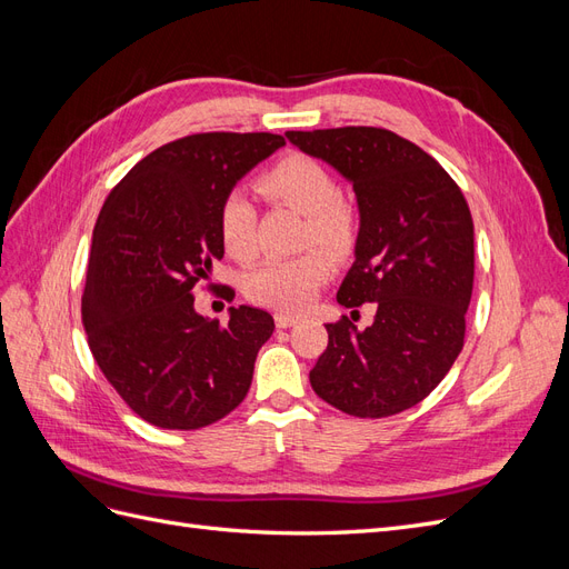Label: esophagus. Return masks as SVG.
<instances>
[{"label": "esophagus", "instance_id": "esophagus-1", "mask_svg": "<svg viewBox=\"0 0 569 569\" xmlns=\"http://www.w3.org/2000/svg\"><path fill=\"white\" fill-rule=\"evenodd\" d=\"M297 322H299V316H295V313H278V316H274V325L282 327V330H284V327L297 325Z\"/></svg>", "mask_w": 569, "mask_h": 569}]
</instances>
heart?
Returning a JSON list of instances; mask_svg holds the SVG:
<instances>
[{
  "label": "heart",
  "mask_w": 569,
  "mask_h": 569,
  "mask_svg": "<svg viewBox=\"0 0 569 569\" xmlns=\"http://www.w3.org/2000/svg\"><path fill=\"white\" fill-rule=\"evenodd\" d=\"M258 189L272 203L306 216V244L349 249L356 234V213L339 197L330 170L311 157L291 153L258 178ZM218 234L222 249L234 261H249L256 253V209L244 189H230L218 206ZM330 274V261L322 251L295 258H268L247 274V297L278 311H299L313 299Z\"/></svg>",
  "instance_id": "heart-1"
}]
</instances>
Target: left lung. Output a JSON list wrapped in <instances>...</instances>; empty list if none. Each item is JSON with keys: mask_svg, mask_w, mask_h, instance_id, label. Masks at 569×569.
Wrapping results in <instances>:
<instances>
[{"mask_svg": "<svg viewBox=\"0 0 569 569\" xmlns=\"http://www.w3.org/2000/svg\"><path fill=\"white\" fill-rule=\"evenodd\" d=\"M284 134L353 184L356 261L337 301L375 308L363 330L347 316L325 325L330 341L311 370V387L349 416H396L420 403L462 351L475 280L468 201L427 151L391 130Z\"/></svg>", "mask_w": 569, "mask_h": 569, "instance_id": "left-lung-1", "label": "left lung"}]
</instances>
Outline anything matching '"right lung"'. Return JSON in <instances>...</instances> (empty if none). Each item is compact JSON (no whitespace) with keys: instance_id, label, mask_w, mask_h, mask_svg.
I'll return each mask as SVG.
<instances>
[{"instance_id":"obj_1","label":"right lung","mask_w":569,"mask_h":569,"mask_svg":"<svg viewBox=\"0 0 569 569\" xmlns=\"http://www.w3.org/2000/svg\"><path fill=\"white\" fill-rule=\"evenodd\" d=\"M284 144L270 132H201L151 151L101 206L92 232L82 325L111 387L161 429H199L251 387L274 322L261 308L203 318L194 287L220 261L218 206Z\"/></svg>"}]
</instances>
